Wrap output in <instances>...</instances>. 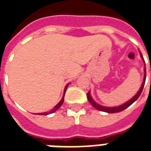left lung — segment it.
Listing matches in <instances>:
<instances>
[{"instance_id": "8db88e82", "label": "left lung", "mask_w": 151, "mask_h": 151, "mask_svg": "<svg viewBox=\"0 0 151 151\" xmlns=\"http://www.w3.org/2000/svg\"><path fill=\"white\" fill-rule=\"evenodd\" d=\"M140 53V56H141V58L142 60V61L145 63V60H144V58H143L142 55V52L139 51ZM146 66V65H145ZM145 82H146V67H144V77H143V81L142 83V86H141V87L138 90V91L137 92L136 95H134L133 97L129 99L128 101L125 102V103H124L121 105H119V106H115V107H106V106H103V105L99 104L98 103H96L95 101V99L92 98L91 94V91L87 93V99H88V101L91 103V104L96 109H98L99 111H105V112H108V113H116V112H119V111H121L124 110V109H126L127 108H129L130 105L133 104L134 102L136 101L137 99L139 98V96L141 95V93L142 91L143 87H144V85H145Z\"/></svg>"}]
</instances>
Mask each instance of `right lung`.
Wrapping results in <instances>:
<instances>
[{"label":"right lung","mask_w":151,"mask_h":151,"mask_svg":"<svg viewBox=\"0 0 151 151\" xmlns=\"http://www.w3.org/2000/svg\"><path fill=\"white\" fill-rule=\"evenodd\" d=\"M69 85V83H68L67 85L65 86V90H64V94H63V96H62V99H60V101L54 107V108L51 110L50 111L48 112H42V113H38V115H48V114H51V113H53V112H55L56 111H57L60 108V106L62 105L63 102H64V97H65V92H66V90H67V87H68V86Z\"/></svg>","instance_id":"1"}]
</instances>
